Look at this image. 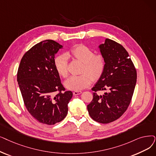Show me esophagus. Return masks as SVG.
Listing matches in <instances>:
<instances>
[{
	"label": "esophagus",
	"instance_id": "obj_1",
	"mask_svg": "<svg viewBox=\"0 0 156 156\" xmlns=\"http://www.w3.org/2000/svg\"><path fill=\"white\" fill-rule=\"evenodd\" d=\"M82 91L80 90H77V91H74L73 92V95H74V96H76V95H79L80 94H82Z\"/></svg>",
	"mask_w": 156,
	"mask_h": 156
}]
</instances>
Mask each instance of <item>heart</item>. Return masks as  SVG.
<instances>
[{
	"instance_id": "b5f03b06",
	"label": "heart",
	"mask_w": 156,
	"mask_h": 156,
	"mask_svg": "<svg viewBox=\"0 0 156 156\" xmlns=\"http://www.w3.org/2000/svg\"><path fill=\"white\" fill-rule=\"evenodd\" d=\"M67 57L83 62L81 70L82 74L70 77L64 83L66 88L73 90H80L89 86L92 80H98L105 69L106 61L104 56L101 54H95L89 47L80 44L67 51L66 55H60L55 58L54 65L59 75L63 78L68 76Z\"/></svg>"
}]
</instances>
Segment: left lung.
<instances>
[{"label":"left lung","instance_id":"8db88e82","mask_svg":"<svg viewBox=\"0 0 156 156\" xmlns=\"http://www.w3.org/2000/svg\"><path fill=\"white\" fill-rule=\"evenodd\" d=\"M106 61L105 69L92 89L93 99L87 110L90 117L102 124L119 119L129 105L136 83L137 73L126 50L120 44L106 39L99 46ZM108 90L103 95L98 92Z\"/></svg>","mask_w":156,"mask_h":156}]
</instances>
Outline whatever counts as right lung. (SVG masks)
<instances>
[{
	"label": "right lung",
	"mask_w": 156,
	"mask_h": 156,
	"mask_svg": "<svg viewBox=\"0 0 156 156\" xmlns=\"http://www.w3.org/2000/svg\"><path fill=\"white\" fill-rule=\"evenodd\" d=\"M62 46L45 40L35 44L22 57L17 81L27 110L39 122L53 125L67 115L73 92L61 83L54 61Z\"/></svg>",
	"instance_id": "add662e5"
}]
</instances>
